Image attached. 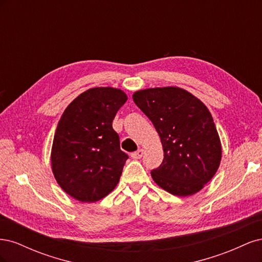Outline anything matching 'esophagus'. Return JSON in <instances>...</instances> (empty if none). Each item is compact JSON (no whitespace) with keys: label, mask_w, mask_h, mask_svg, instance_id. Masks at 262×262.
Segmentation results:
<instances>
[{"label":"esophagus","mask_w":262,"mask_h":262,"mask_svg":"<svg viewBox=\"0 0 262 262\" xmlns=\"http://www.w3.org/2000/svg\"><path fill=\"white\" fill-rule=\"evenodd\" d=\"M143 154H144V149L140 148L139 150H137V152H133V153L131 154V157L134 158V160H140V158H141L142 156H143Z\"/></svg>","instance_id":"obj_1"}]
</instances>
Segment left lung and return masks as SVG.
I'll return each mask as SVG.
<instances>
[{
	"label": "left lung",
	"instance_id": "obj_1",
	"mask_svg": "<svg viewBox=\"0 0 262 262\" xmlns=\"http://www.w3.org/2000/svg\"><path fill=\"white\" fill-rule=\"evenodd\" d=\"M132 98L162 141L164 160L150 171L153 180L173 195L199 192L215 175L222 158L220 137L207 106L176 86L141 90Z\"/></svg>",
	"mask_w": 262,
	"mask_h": 262
}]
</instances>
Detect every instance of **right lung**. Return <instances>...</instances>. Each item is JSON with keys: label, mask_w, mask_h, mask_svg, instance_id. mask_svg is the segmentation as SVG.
I'll use <instances>...</instances> for the list:
<instances>
[{"label": "right lung", "mask_w": 262, "mask_h": 262, "mask_svg": "<svg viewBox=\"0 0 262 262\" xmlns=\"http://www.w3.org/2000/svg\"><path fill=\"white\" fill-rule=\"evenodd\" d=\"M128 99L114 87L82 93L63 113L51 149L59 186L81 202H96L118 185L128 155L120 149L113 120Z\"/></svg>", "instance_id": "right-lung-1"}]
</instances>
